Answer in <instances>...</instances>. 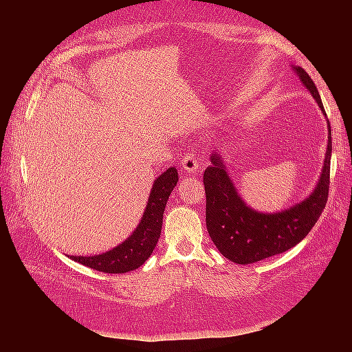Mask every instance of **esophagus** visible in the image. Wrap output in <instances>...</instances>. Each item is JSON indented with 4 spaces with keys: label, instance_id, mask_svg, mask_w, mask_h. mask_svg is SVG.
I'll return each mask as SVG.
<instances>
[{
    "label": "esophagus",
    "instance_id": "obj_1",
    "mask_svg": "<svg viewBox=\"0 0 352 352\" xmlns=\"http://www.w3.org/2000/svg\"><path fill=\"white\" fill-rule=\"evenodd\" d=\"M199 168H201V162L197 155L185 154L182 157V170H185L186 173H195Z\"/></svg>",
    "mask_w": 352,
    "mask_h": 352
}]
</instances>
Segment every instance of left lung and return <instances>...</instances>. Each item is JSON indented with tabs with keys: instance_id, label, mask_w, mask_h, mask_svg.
Here are the masks:
<instances>
[{
	"instance_id": "obj_1",
	"label": "left lung",
	"mask_w": 352,
	"mask_h": 352,
	"mask_svg": "<svg viewBox=\"0 0 352 352\" xmlns=\"http://www.w3.org/2000/svg\"><path fill=\"white\" fill-rule=\"evenodd\" d=\"M291 69L311 94L327 122V146L320 177L311 194L302 201L280 211L264 212L254 210L241 197L220 151L211 153V164L204 172L207 230L220 254L236 264L261 261L295 247L313 229L327 201L332 157L330 124L311 78L301 67Z\"/></svg>"
}]
</instances>
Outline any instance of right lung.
Instances as JSON below:
<instances>
[{"label":"right lung","instance_id":"obj_1","mask_svg":"<svg viewBox=\"0 0 352 352\" xmlns=\"http://www.w3.org/2000/svg\"><path fill=\"white\" fill-rule=\"evenodd\" d=\"M176 167H168L153 184L144 214L136 229L117 247L97 255H70V258L87 267L104 273H126L136 270L150 258L163 226L167 199L177 185Z\"/></svg>","mask_w":352,"mask_h":352}]
</instances>
